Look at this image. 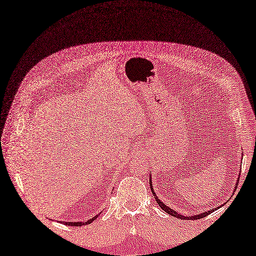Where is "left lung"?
<instances>
[{"label": "left lung", "instance_id": "8db88e82", "mask_svg": "<svg viewBox=\"0 0 256 256\" xmlns=\"http://www.w3.org/2000/svg\"><path fill=\"white\" fill-rule=\"evenodd\" d=\"M150 190H152V192H153L154 194H155V192H154V189H153V186H152V184H150ZM155 199H156V201H157V204H158V206H160V208L164 210V211H166L168 214H170V216H176V218H179V219H182V220H186V219H192V220H197V219H201V218H204V216H206L208 214H210L212 211H214V210H210V211H206V212H204V214H197V216H182V214H179L178 212H176V211H174V210H172L170 206H167L164 202H162V201L156 197V194H155Z\"/></svg>", "mask_w": 256, "mask_h": 256}]
</instances>
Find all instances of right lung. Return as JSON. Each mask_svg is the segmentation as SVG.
<instances>
[{
    "instance_id": "1",
    "label": "right lung",
    "mask_w": 256,
    "mask_h": 256,
    "mask_svg": "<svg viewBox=\"0 0 256 256\" xmlns=\"http://www.w3.org/2000/svg\"><path fill=\"white\" fill-rule=\"evenodd\" d=\"M96 218V216H94V218H92V219H90L88 221H84V222H62V224H67V226H81L91 224V222L94 221Z\"/></svg>"
}]
</instances>
